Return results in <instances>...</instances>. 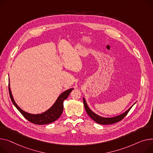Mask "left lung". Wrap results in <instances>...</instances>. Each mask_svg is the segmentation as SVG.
Listing matches in <instances>:
<instances>
[{"label": "left lung", "mask_w": 153, "mask_h": 153, "mask_svg": "<svg viewBox=\"0 0 153 153\" xmlns=\"http://www.w3.org/2000/svg\"><path fill=\"white\" fill-rule=\"evenodd\" d=\"M83 101H84V105L85 106V111L87 112V113L88 114V115L94 121H95L97 123L100 124H102V125H108V124H114L117 123V122H119L120 120H121L122 119H123L126 115L128 114V113L129 112V111L130 110V109L131 108L132 106L128 109L127 110L125 113H124L123 114H122L119 116L114 117H101L97 114H96L95 113H94L93 111H91L89 108L88 107L86 101L85 100L84 98H83ZM135 104V103H134Z\"/></svg>", "instance_id": "obj_1"}]
</instances>
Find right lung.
Returning <instances> with one entry per match:
<instances>
[{"label": "right lung", "instance_id": "1", "mask_svg": "<svg viewBox=\"0 0 153 153\" xmlns=\"http://www.w3.org/2000/svg\"><path fill=\"white\" fill-rule=\"evenodd\" d=\"M8 90L10 97V98H11L12 103L17 108V109L21 113V114L27 120L30 122V123L37 125H43L53 123V122L57 120L60 117V116L62 115L63 111V101L68 97L69 95L71 92V91L73 90V88H70L65 91L63 93H62L59 96V97L56 101V102L49 109H48L47 111H46L42 114H29L23 111L16 105L15 100H13L11 92V90H10V83L8 84Z\"/></svg>", "mask_w": 153, "mask_h": 153}]
</instances>
